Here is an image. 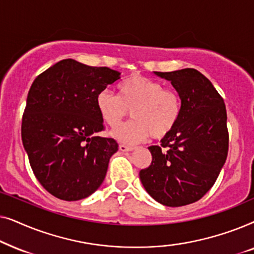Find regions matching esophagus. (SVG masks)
Returning <instances> with one entry per match:
<instances>
[{
  "mask_svg": "<svg viewBox=\"0 0 254 254\" xmlns=\"http://www.w3.org/2000/svg\"><path fill=\"white\" fill-rule=\"evenodd\" d=\"M119 150L123 151V152L131 151V150H134V147H130V145H126V144H120L119 145Z\"/></svg>",
  "mask_w": 254,
  "mask_h": 254,
  "instance_id": "1",
  "label": "esophagus"
}]
</instances>
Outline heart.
I'll return each instance as SVG.
<instances>
[{
	"label": "heart",
	"mask_w": 254,
	"mask_h": 254,
	"mask_svg": "<svg viewBox=\"0 0 254 254\" xmlns=\"http://www.w3.org/2000/svg\"><path fill=\"white\" fill-rule=\"evenodd\" d=\"M119 96L104 90L96 97L100 118L110 127H117L128 111L133 121L111 131L121 143L134 144L150 136L163 138L171 133L182 114V98L175 89L142 75H133L118 85Z\"/></svg>",
	"instance_id": "b5f03b06"
}]
</instances>
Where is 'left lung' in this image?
Segmentation results:
<instances>
[{"mask_svg":"<svg viewBox=\"0 0 254 254\" xmlns=\"http://www.w3.org/2000/svg\"><path fill=\"white\" fill-rule=\"evenodd\" d=\"M182 98V114L162 147L151 145L152 161L140 171L149 195L168 207L200 200L216 182L228 156L229 134L224 100L214 85L193 68L161 72ZM162 147H168L166 152Z\"/></svg>","mask_w":254,"mask_h":254,"instance_id":"obj_1","label":"left lung"}]
</instances>
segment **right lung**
Instances as JSON below:
<instances>
[{"label": "right lung", "instance_id": "add662e5", "mask_svg": "<svg viewBox=\"0 0 254 254\" xmlns=\"http://www.w3.org/2000/svg\"><path fill=\"white\" fill-rule=\"evenodd\" d=\"M120 75L65 59L31 85L22 119L23 145L38 182L58 199H84L105 179L119 145L114 138L98 136L104 124L96 97Z\"/></svg>", "mask_w": 254, "mask_h": 254}]
</instances>
